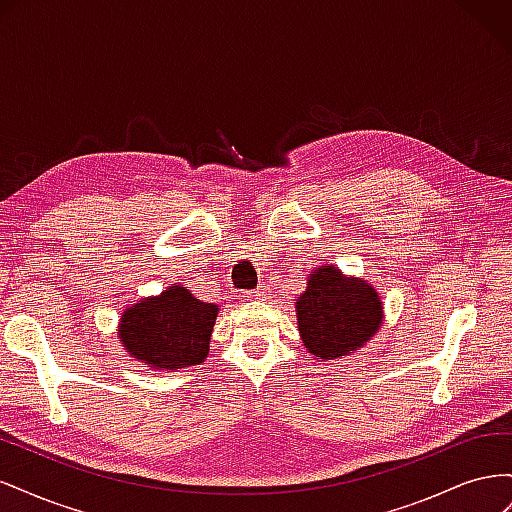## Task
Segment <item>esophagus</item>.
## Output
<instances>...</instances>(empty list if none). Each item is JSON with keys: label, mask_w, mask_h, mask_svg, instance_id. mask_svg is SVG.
Segmentation results:
<instances>
[{"label": "esophagus", "mask_w": 512, "mask_h": 512, "mask_svg": "<svg viewBox=\"0 0 512 512\" xmlns=\"http://www.w3.org/2000/svg\"><path fill=\"white\" fill-rule=\"evenodd\" d=\"M267 292H269V288H267V286H258L256 290L247 292V297H250V299H256V301H265V299H267Z\"/></svg>", "instance_id": "obj_1"}]
</instances>
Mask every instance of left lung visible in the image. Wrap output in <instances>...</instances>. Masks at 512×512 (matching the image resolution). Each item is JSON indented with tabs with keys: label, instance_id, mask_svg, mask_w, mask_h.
Masks as SVG:
<instances>
[{
	"label": "left lung",
	"instance_id": "8db88e82",
	"mask_svg": "<svg viewBox=\"0 0 512 512\" xmlns=\"http://www.w3.org/2000/svg\"><path fill=\"white\" fill-rule=\"evenodd\" d=\"M297 320L305 348L318 359H339L361 348L382 322L376 290L333 267L309 273L307 290L297 299Z\"/></svg>",
	"mask_w": 512,
	"mask_h": 512
}]
</instances>
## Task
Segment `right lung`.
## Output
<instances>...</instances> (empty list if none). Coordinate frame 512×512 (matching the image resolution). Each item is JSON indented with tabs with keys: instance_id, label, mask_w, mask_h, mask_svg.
<instances>
[{
	"instance_id": "obj_1",
	"label": "right lung",
	"mask_w": 512,
	"mask_h": 512,
	"mask_svg": "<svg viewBox=\"0 0 512 512\" xmlns=\"http://www.w3.org/2000/svg\"><path fill=\"white\" fill-rule=\"evenodd\" d=\"M218 305L203 303L183 286L128 307L119 339L134 359L149 367L179 369L203 363Z\"/></svg>"
}]
</instances>
